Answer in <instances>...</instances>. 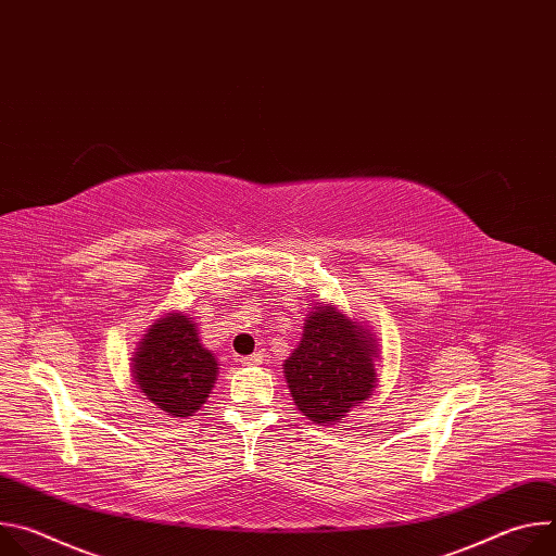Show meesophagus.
Returning <instances> with one entry per match:
<instances>
[{
	"label": "esophagus",
	"instance_id": "34e87169",
	"mask_svg": "<svg viewBox=\"0 0 556 556\" xmlns=\"http://www.w3.org/2000/svg\"><path fill=\"white\" fill-rule=\"evenodd\" d=\"M262 361H264V354H262V352H253L251 356H242V358H240L242 365H260Z\"/></svg>",
	"mask_w": 556,
	"mask_h": 556
}]
</instances>
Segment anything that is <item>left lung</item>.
Masks as SVG:
<instances>
[{"mask_svg": "<svg viewBox=\"0 0 556 556\" xmlns=\"http://www.w3.org/2000/svg\"><path fill=\"white\" fill-rule=\"evenodd\" d=\"M371 337L334 307L307 314L303 337L283 363L296 409L316 425H332L369 399L374 371Z\"/></svg>", "mask_w": 556, "mask_h": 556, "instance_id": "obj_1", "label": "left lung"}]
</instances>
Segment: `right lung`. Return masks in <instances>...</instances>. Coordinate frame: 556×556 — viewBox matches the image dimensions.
Wrapping results in <instances>:
<instances>
[{"mask_svg":"<svg viewBox=\"0 0 556 556\" xmlns=\"http://www.w3.org/2000/svg\"><path fill=\"white\" fill-rule=\"evenodd\" d=\"M215 376V356L202 348L195 324L182 314L153 324L134 358L142 393L174 418L193 416L206 403Z\"/></svg>","mask_w":556,"mask_h":556,"instance_id":"1","label":"right lung"}]
</instances>
